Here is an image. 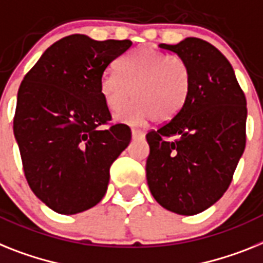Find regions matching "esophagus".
Segmentation results:
<instances>
[{
	"mask_svg": "<svg viewBox=\"0 0 263 263\" xmlns=\"http://www.w3.org/2000/svg\"><path fill=\"white\" fill-rule=\"evenodd\" d=\"M144 131H142V129H136V128H132V138L135 139H143L144 138Z\"/></svg>",
	"mask_w": 263,
	"mask_h": 263,
	"instance_id": "34e87169",
	"label": "esophagus"
}]
</instances>
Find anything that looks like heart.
I'll use <instances>...</instances> for the list:
<instances>
[{
  "label": "heart",
  "mask_w": 263,
  "mask_h": 263,
  "mask_svg": "<svg viewBox=\"0 0 263 263\" xmlns=\"http://www.w3.org/2000/svg\"><path fill=\"white\" fill-rule=\"evenodd\" d=\"M120 76L107 72L100 80V92L111 111H119L132 98L134 105L118 112L128 123L154 119L165 121L182 109L190 92V70L186 63L168 53L142 46L119 61Z\"/></svg>",
  "instance_id": "1"
}]
</instances>
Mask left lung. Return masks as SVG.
<instances>
[{
    "label": "left lung",
    "instance_id": "left-lung-1",
    "mask_svg": "<svg viewBox=\"0 0 263 263\" xmlns=\"http://www.w3.org/2000/svg\"><path fill=\"white\" fill-rule=\"evenodd\" d=\"M159 48L190 70L187 100L168 123L147 134L149 191L179 215L207 210L226 193L246 144V98L231 64L204 40L187 37ZM175 136V141L169 138Z\"/></svg>",
    "mask_w": 263,
    "mask_h": 263
}]
</instances>
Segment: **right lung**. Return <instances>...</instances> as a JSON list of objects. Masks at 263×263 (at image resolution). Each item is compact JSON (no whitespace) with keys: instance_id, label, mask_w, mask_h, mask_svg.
Returning a JSON list of instances; mask_svg holds the SVG:
<instances>
[{"instance_id":"right-lung-1","label":"right lung","mask_w":263,"mask_h":263,"mask_svg":"<svg viewBox=\"0 0 263 263\" xmlns=\"http://www.w3.org/2000/svg\"><path fill=\"white\" fill-rule=\"evenodd\" d=\"M131 41L72 34L50 45L26 73L17 95L13 131L28 184L64 215L96 206L109 167L131 142L125 124H109L100 92L108 67Z\"/></svg>"}]
</instances>
